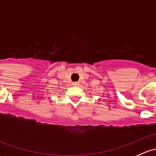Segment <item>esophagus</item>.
<instances>
[{
  "label": "esophagus",
  "instance_id": "esophagus-1",
  "mask_svg": "<svg viewBox=\"0 0 156 156\" xmlns=\"http://www.w3.org/2000/svg\"><path fill=\"white\" fill-rule=\"evenodd\" d=\"M72 84H73V86H79V83L78 82H74Z\"/></svg>",
  "mask_w": 156,
  "mask_h": 156
}]
</instances>
